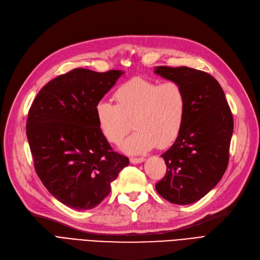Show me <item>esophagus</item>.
<instances>
[{"instance_id":"esophagus-1","label":"esophagus","mask_w":260,"mask_h":260,"mask_svg":"<svg viewBox=\"0 0 260 260\" xmlns=\"http://www.w3.org/2000/svg\"><path fill=\"white\" fill-rule=\"evenodd\" d=\"M143 161H145V158H143V157H140V158L132 157V158H130V162L133 164V165L141 164V162H143Z\"/></svg>"}]
</instances>
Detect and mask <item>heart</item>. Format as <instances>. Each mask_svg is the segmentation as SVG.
I'll use <instances>...</instances> for the list:
<instances>
[{
  "instance_id": "heart-1",
  "label": "heart",
  "mask_w": 260,
  "mask_h": 260,
  "mask_svg": "<svg viewBox=\"0 0 260 260\" xmlns=\"http://www.w3.org/2000/svg\"><path fill=\"white\" fill-rule=\"evenodd\" d=\"M116 104L99 101L95 118L103 137L119 144L131 129H136L123 142L121 149L128 154H142L156 145L167 147L178 138L184 127L187 98L184 88L173 80L159 84L155 80L134 77L117 88Z\"/></svg>"
}]
</instances>
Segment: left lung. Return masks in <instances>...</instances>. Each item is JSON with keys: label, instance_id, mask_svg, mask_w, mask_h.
I'll list each match as a JSON object with an SVG mask.
<instances>
[{"label": "left lung", "instance_id": "left-lung-1", "mask_svg": "<svg viewBox=\"0 0 260 260\" xmlns=\"http://www.w3.org/2000/svg\"><path fill=\"white\" fill-rule=\"evenodd\" d=\"M155 73L180 84L187 98L184 127L161 155L167 173L156 190L171 203L190 204L213 189L225 173L234 118L225 92L212 75L187 67H156Z\"/></svg>", "mask_w": 260, "mask_h": 260}]
</instances>
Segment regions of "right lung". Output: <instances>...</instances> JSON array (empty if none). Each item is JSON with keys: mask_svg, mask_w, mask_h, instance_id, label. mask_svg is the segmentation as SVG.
Here are the masks:
<instances>
[{"mask_svg": "<svg viewBox=\"0 0 260 260\" xmlns=\"http://www.w3.org/2000/svg\"><path fill=\"white\" fill-rule=\"evenodd\" d=\"M122 74L74 69L45 85L30 107L25 128L35 171L67 207H96L129 165L112 149L95 118L96 103Z\"/></svg>", "mask_w": 260, "mask_h": 260, "instance_id": "obj_1", "label": "right lung"}]
</instances>
